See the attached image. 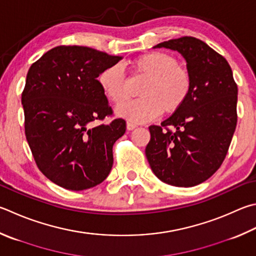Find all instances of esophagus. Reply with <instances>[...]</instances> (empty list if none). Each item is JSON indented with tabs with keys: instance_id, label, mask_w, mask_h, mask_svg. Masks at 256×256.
Instances as JSON below:
<instances>
[{
	"instance_id": "esophagus-1",
	"label": "esophagus",
	"mask_w": 256,
	"mask_h": 256,
	"mask_svg": "<svg viewBox=\"0 0 256 256\" xmlns=\"http://www.w3.org/2000/svg\"><path fill=\"white\" fill-rule=\"evenodd\" d=\"M126 128H128V131H132V130H134V128H136V125L133 124L132 122H128V123H126Z\"/></svg>"
}]
</instances>
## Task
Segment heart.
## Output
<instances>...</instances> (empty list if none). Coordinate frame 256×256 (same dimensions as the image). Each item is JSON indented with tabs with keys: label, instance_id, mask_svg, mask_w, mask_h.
<instances>
[{
	"label": "heart",
	"instance_id": "b5f03b06",
	"mask_svg": "<svg viewBox=\"0 0 256 256\" xmlns=\"http://www.w3.org/2000/svg\"><path fill=\"white\" fill-rule=\"evenodd\" d=\"M136 76L148 78L141 87V98L122 104L130 96V85L122 67L113 64L98 76L102 90L110 102L118 105L116 114L133 123H144L161 113L171 115L186 104L192 90V78L174 54L152 51L133 60Z\"/></svg>",
	"mask_w": 256,
	"mask_h": 256
}]
</instances>
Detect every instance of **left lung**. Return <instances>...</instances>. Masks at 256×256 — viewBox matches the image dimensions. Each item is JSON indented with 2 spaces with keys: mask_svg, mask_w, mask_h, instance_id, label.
I'll list each match as a JSON object with an SVG mask.
<instances>
[{
  "mask_svg": "<svg viewBox=\"0 0 256 256\" xmlns=\"http://www.w3.org/2000/svg\"><path fill=\"white\" fill-rule=\"evenodd\" d=\"M156 47L184 56L192 90L178 112L148 126L146 156L161 181L192 187L210 178L225 160L238 123V85L227 60L202 40L181 36Z\"/></svg>",
  "mask_w": 256,
  "mask_h": 256,
  "instance_id": "obj_1",
  "label": "left lung"
}]
</instances>
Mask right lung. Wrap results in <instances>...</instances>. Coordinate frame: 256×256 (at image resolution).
I'll return each instance as SVG.
<instances>
[{
    "mask_svg": "<svg viewBox=\"0 0 256 256\" xmlns=\"http://www.w3.org/2000/svg\"><path fill=\"white\" fill-rule=\"evenodd\" d=\"M122 57L82 46H58L31 64L22 105L26 141L39 170L68 190L90 189L108 178L113 146L126 130L113 116L97 77Z\"/></svg>",
    "mask_w": 256,
    "mask_h": 256,
    "instance_id": "add662e5",
    "label": "right lung"
}]
</instances>
